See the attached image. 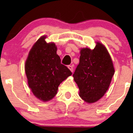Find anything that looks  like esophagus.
Instances as JSON below:
<instances>
[{
  "label": "esophagus",
  "instance_id": "1",
  "mask_svg": "<svg viewBox=\"0 0 133 133\" xmlns=\"http://www.w3.org/2000/svg\"><path fill=\"white\" fill-rule=\"evenodd\" d=\"M68 68L69 69L70 71H71V72H73V71H74V69H73V66H72V65H68Z\"/></svg>",
  "mask_w": 133,
  "mask_h": 133
}]
</instances>
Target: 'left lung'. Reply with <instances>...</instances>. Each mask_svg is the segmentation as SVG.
<instances>
[{"label": "left lung", "mask_w": 133, "mask_h": 133, "mask_svg": "<svg viewBox=\"0 0 133 133\" xmlns=\"http://www.w3.org/2000/svg\"><path fill=\"white\" fill-rule=\"evenodd\" d=\"M79 64L73 74L79 96L88 103L100 99L108 91L114 74L112 59L103 44L96 42L94 49L82 48Z\"/></svg>", "instance_id": "8db88e82"}]
</instances>
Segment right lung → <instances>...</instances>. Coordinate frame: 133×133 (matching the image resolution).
Instances as JSON below:
<instances>
[{"label":"right lung","instance_id":"add662e5","mask_svg":"<svg viewBox=\"0 0 133 133\" xmlns=\"http://www.w3.org/2000/svg\"><path fill=\"white\" fill-rule=\"evenodd\" d=\"M45 38L42 36L34 44L25 65L29 87L34 95L44 102L52 99L57 94L59 84L72 75L61 63L56 44L47 43Z\"/></svg>","mask_w":133,"mask_h":133}]
</instances>
